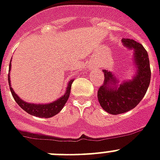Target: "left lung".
<instances>
[{
    "label": "left lung",
    "instance_id": "8db88e82",
    "mask_svg": "<svg viewBox=\"0 0 160 160\" xmlns=\"http://www.w3.org/2000/svg\"><path fill=\"white\" fill-rule=\"evenodd\" d=\"M123 45L132 50V63L136 72L132 80H119L113 73L103 70L104 82L98 90V99L102 109L112 115L133 109L142 100L150 83L151 71L148 53L141 43L133 39H122Z\"/></svg>",
    "mask_w": 160,
    "mask_h": 160
}]
</instances>
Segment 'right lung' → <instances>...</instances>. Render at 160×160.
<instances>
[{"label": "right lung", "instance_id": "right-lung-1", "mask_svg": "<svg viewBox=\"0 0 160 160\" xmlns=\"http://www.w3.org/2000/svg\"><path fill=\"white\" fill-rule=\"evenodd\" d=\"M10 69H11V61L10 62L9 71H10ZM8 81L10 92L12 93L13 98H15V102L19 104V106L22 109L24 110L28 114L33 115V116L42 118H49L59 113L61 110L63 108L67 101L68 100L70 92H71V84L73 83L74 79L69 81V83L67 84V90L62 97H60L57 100L53 101L52 102H48V103H31V102H25L22 98H19V96L16 94V93L14 91V89H12L11 84H10V72L8 74Z\"/></svg>", "mask_w": 160, "mask_h": 160}]
</instances>
